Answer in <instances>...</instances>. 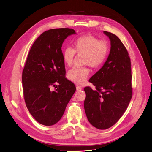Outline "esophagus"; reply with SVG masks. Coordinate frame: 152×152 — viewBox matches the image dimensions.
I'll list each match as a JSON object with an SVG mask.
<instances>
[{
    "label": "esophagus",
    "mask_w": 152,
    "mask_h": 152,
    "mask_svg": "<svg viewBox=\"0 0 152 152\" xmlns=\"http://www.w3.org/2000/svg\"><path fill=\"white\" fill-rule=\"evenodd\" d=\"M82 87H80V86H76V90L77 91H80V90H82Z\"/></svg>",
    "instance_id": "esophagus-1"
}]
</instances>
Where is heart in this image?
Wrapping results in <instances>:
<instances>
[{"label": "heart", "mask_w": 152, "mask_h": 152, "mask_svg": "<svg viewBox=\"0 0 152 152\" xmlns=\"http://www.w3.org/2000/svg\"><path fill=\"white\" fill-rule=\"evenodd\" d=\"M109 52V45L106 41H100L98 38L91 35H85L74 41V49L65 48L63 51L62 57L65 64H72L75 53L84 56L83 64L91 67L100 66L106 59ZM89 75V69L87 67L73 68L67 73L68 79L76 84L82 85Z\"/></svg>", "instance_id": "heart-1"}]
</instances>
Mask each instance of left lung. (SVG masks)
Listing matches in <instances>:
<instances>
[{
    "instance_id": "obj_1",
    "label": "left lung",
    "mask_w": 152,
    "mask_h": 152,
    "mask_svg": "<svg viewBox=\"0 0 152 152\" xmlns=\"http://www.w3.org/2000/svg\"><path fill=\"white\" fill-rule=\"evenodd\" d=\"M110 40L109 54L89 79L96 87H85L84 109L88 121L99 129L113 126L126 111L132 97L131 61L126 47L115 34L104 31Z\"/></svg>"
}]
</instances>
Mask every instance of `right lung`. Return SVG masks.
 <instances>
[{
	"instance_id": "obj_1",
	"label": "right lung",
	"mask_w": 152,
	"mask_h": 152,
	"mask_svg": "<svg viewBox=\"0 0 152 152\" xmlns=\"http://www.w3.org/2000/svg\"><path fill=\"white\" fill-rule=\"evenodd\" d=\"M76 34L70 28L51 29L41 34L28 54L23 71L24 97L30 114L40 124H56L76 91L66 78L61 47L65 39ZM58 84V86H56ZM56 86L55 91H51Z\"/></svg>"
}]
</instances>
